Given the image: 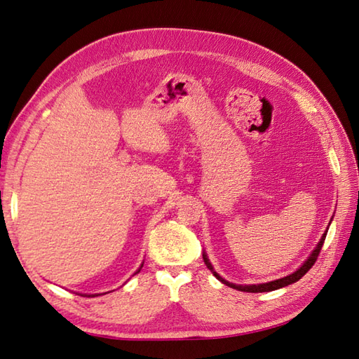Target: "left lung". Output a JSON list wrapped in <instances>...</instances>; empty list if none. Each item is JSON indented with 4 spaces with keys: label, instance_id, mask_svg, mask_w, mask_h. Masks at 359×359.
I'll return each instance as SVG.
<instances>
[{
    "label": "left lung",
    "instance_id": "obj_1",
    "mask_svg": "<svg viewBox=\"0 0 359 359\" xmlns=\"http://www.w3.org/2000/svg\"><path fill=\"white\" fill-rule=\"evenodd\" d=\"M325 234H327V231L323 234V238H321V241H319V243L316 245V248L311 251V255L307 257V261L304 262L299 269H297L294 273H292V274H288V276H285V278H280V279H276V280H271V282H265V284H257V285H236V284H231V282H228V280H225L224 278H220L219 274L215 271V269H212V265L210 264V261H208V256L203 253V261H205V264H207V266L208 269L212 271V274H215V276L222 282V284H225V285H228V287H231V288H234V290H239V292H247V293H264V292H273V290H278V288H282V287H287V285H290V284H293V282H297L299 280L304 274H306L311 266L315 265V262H316V259H318V256H319V253H321V248H323V245H324V241H325Z\"/></svg>",
    "mask_w": 359,
    "mask_h": 359
}]
</instances>
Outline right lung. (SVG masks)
Segmentation results:
<instances>
[{
    "mask_svg": "<svg viewBox=\"0 0 359 359\" xmlns=\"http://www.w3.org/2000/svg\"><path fill=\"white\" fill-rule=\"evenodd\" d=\"M142 266H143V264H142ZM142 266H140V269H142ZM140 269H139V271H140Z\"/></svg>",
    "mask_w": 359,
    "mask_h": 359,
    "instance_id": "1",
    "label": "right lung"
}]
</instances>
